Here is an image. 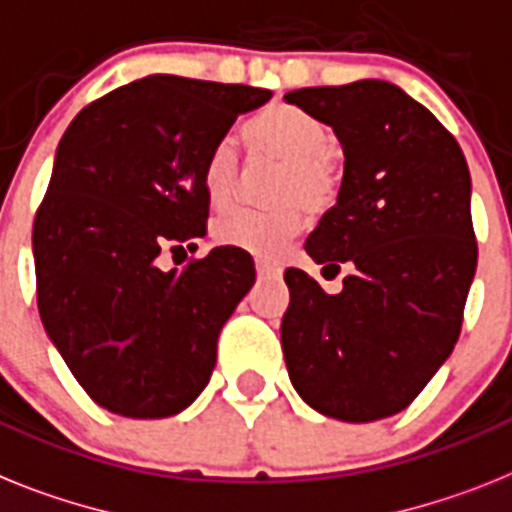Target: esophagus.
<instances>
[{"label":"esophagus","mask_w":512,"mask_h":512,"mask_svg":"<svg viewBox=\"0 0 512 512\" xmlns=\"http://www.w3.org/2000/svg\"><path fill=\"white\" fill-rule=\"evenodd\" d=\"M257 276L260 278H270V276H276V273H281V268L273 263H268V260H257Z\"/></svg>","instance_id":"obj_1"}]
</instances>
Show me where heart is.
<instances>
[{"instance_id":"b5f03b06","label":"heart","mask_w":512,"mask_h":512,"mask_svg":"<svg viewBox=\"0 0 512 512\" xmlns=\"http://www.w3.org/2000/svg\"><path fill=\"white\" fill-rule=\"evenodd\" d=\"M244 140L255 156L273 158L281 171L273 176L268 210H229L213 223L218 244L244 249L260 257H276L304 226V210L317 216L336 203L341 176L333 158V132L315 114L276 103L249 119ZM200 182L208 203L223 208L236 190V153L218 143L205 156Z\"/></svg>"}]
</instances>
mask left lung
Here are the masks:
<instances>
[{"mask_svg": "<svg viewBox=\"0 0 512 512\" xmlns=\"http://www.w3.org/2000/svg\"><path fill=\"white\" fill-rule=\"evenodd\" d=\"M286 101L343 145L338 203L307 252L336 273L349 265L341 294L286 270V367L320 414L377 422L422 393L461 336L479 255L466 158L432 111L385 80L291 90Z\"/></svg>", "mask_w": 512, "mask_h": 512, "instance_id": "8db88e82", "label": "left lung"}]
</instances>
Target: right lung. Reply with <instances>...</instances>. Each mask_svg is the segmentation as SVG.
Returning a JSON list of instances; mask_svg holds the SVG:
<instances>
[{
    "label": "right lung",
    "instance_id": "right-lung-1",
    "mask_svg": "<svg viewBox=\"0 0 512 512\" xmlns=\"http://www.w3.org/2000/svg\"><path fill=\"white\" fill-rule=\"evenodd\" d=\"M270 90L150 75L88 103L59 140L33 221L38 312L85 393L130 419L187 409L223 322L255 283L242 249L161 270L205 236L200 171Z\"/></svg>",
    "mask_w": 512,
    "mask_h": 512
}]
</instances>
